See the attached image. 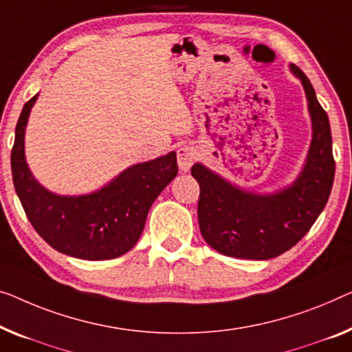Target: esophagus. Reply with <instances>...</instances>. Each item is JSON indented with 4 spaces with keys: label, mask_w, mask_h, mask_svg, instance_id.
<instances>
[{
    "label": "esophagus",
    "mask_w": 352,
    "mask_h": 352,
    "mask_svg": "<svg viewBox=\"0 0 352 352\" xmlns=\"http://www.w3.org/2000/svg\"><path fill=\"white\" fill-rule=\"evenodd\" d=\"M194 161H196V151H194L192 146L185 145L177 150V162L182 172L190 170L191 166L194 164Z\"/></svg>",
    "instance_id": "esophagus-1"
}]
</instances>
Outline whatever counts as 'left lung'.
<instances>
[{"label": "left lung", "mask_w": 352, "mask_h": 352, "mask_svg": "<svg viewBox=\"0 0 352 352\" xmlns=\"http://www.w3.org/2000/svg\"><path fill=\"white\" fill-rule=\"evenodd\" d=\"M291 71L305 90L313 128L305 166L291 186L275 194H254L199 162L191 167L201 186L197 204L201 234L224 256L258 261L276 258L311 229L329 201L335 175L329 117L308 77L294 65Z\"/></svg>", "instance_id": "obj_1"}]
</instances>
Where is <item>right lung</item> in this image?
Here are the masks:
<instances>
[{"mask_svg":"<svg viewBox=\"0 0 352 352\" xmlns=\"http://www.w3.org/2000/svg\"><path fill=\"white\" fill-rule=\"evenodd\" d=\"M36 99L22 109L10 153L14 188L30 223L52 248L72 258L104 261L128 253L151 204L177 175L175 151L131 166L91 194L58 196L39 185L25 160V128Z\"/></svg>","mask_w":352,"mask_h":352,"instance_id":"add662e5","label":"right lung"}]
</instances>
